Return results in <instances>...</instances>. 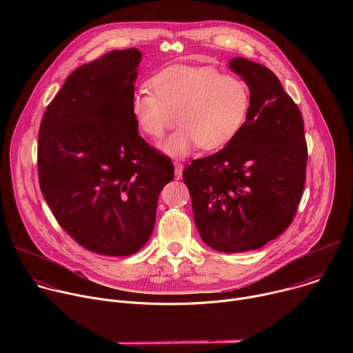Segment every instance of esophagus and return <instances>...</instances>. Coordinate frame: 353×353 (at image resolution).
Wrapping results in <instances>:
<instances>
[{"label": "esophagus", "mask_w": 353, "mask_h": 353, "mask_svg": "<svg viewBox=\"0 0 353 353\" xmlns=\"http://www.w3.org/2000/svg\"><path fill=\"white\" fill-rule=\"evenodd\" d=\"M173 165H174V174H176V179H180L181 174H183V163H180L179 161H174Z\"/></svg>", "instance_id": "esophagus-1"}]
</instances>
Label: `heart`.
<instances>
[{
	"label": "heart",
	"mask_w": 353,
	"mask_h": 353,
	"mask_svg": "<svg viewBox=\"0 0 353 353\" xmlns=\"http://www.w3.org/2000/svg\"><path fill=\"white\" fill-rule=\"evenodd\" d=\"M149 89L131 97V114L150 138H162L179 121L181 127L162 145L173 158L187 157L199 145L222 148L243 128L251 103L250 86L236 75L204 65H172L150 79Z\"/></svg>",
	"instance_id": "1"
}]
</instances>
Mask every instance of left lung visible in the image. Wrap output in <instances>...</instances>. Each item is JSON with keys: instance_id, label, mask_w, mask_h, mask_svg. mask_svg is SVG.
Listing matches in <instances>:
<instances>
[{"instance_id": "1", "label": "left lung", "mask_w": 353, "mask_h": 353, "mask_svg": "<svg viewBox=\"0 0 353 353\" xmlns=\"http://www.w3.org/2000/svg\"><path fill=\"white\" fill-rule=\"evenodd\" d=\"M251 92L247 120L219 152L183 172L195 226L222 253L256 250L292 223L306 181L303 117L276 75L236 57L229 63Z\"/></svg>"}]
</instances>
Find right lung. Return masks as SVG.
<instances>
[{
    "label": "right lung",
    "instance_id": "1",
    "mask_svg": "<svg viewBox=\"0 0 353 353\" xmlns=\"http://www.w3.org/2000/svg\"><path fill=\"white\" fill-rule=\"evenodd\" d=\"M142 60L113 50L78 67L44 112L37 172L61 228L102 256H130L152 234L172 161L145 142L130 109Z\"/></svg>",
    "mask_w": 353,
    "mask_h": 353
}]
</instances>
